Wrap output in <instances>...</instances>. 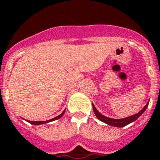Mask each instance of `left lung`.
<instances>
[{"mask_svg": "<svg viewBox=\"0 0 160 160\" xmlns=\"http://www.w3.org/2000/svg\"><path fill=\"white\" fill-rule=\"evenodd\" d=\"M148 105H149V102H148L145 107L142 108V110H141L139 112H137V113L135 114V115L127 117V118H122V119H113V118H108V117L103 116V115H102V114L98 111V110L96 109L95 106H94L93 104V112H94V114H95L96 118H98V120H100L101 122L106 123V124H108V125L110 126H112V127H122L128 125V124H130V123L133 122H135V121L139 118V117L141 116V114L143 113L145 111V109L147 108Z\"/></svg>", "mask_w": 160, "mask_h": 160, "instance_id": "obj_1", "label": "left lung"}]
</instances>
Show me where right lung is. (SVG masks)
Returning <instances> with one entry per match:
<instances>
[{
	"mask_svg": "<svg viewBox=\"0 0 160 160\" xmlns=\"http://www.w3.org/2000/svg\"><path fill=\"white\" fill-rule=\"evenodd\" d=\"M65 113V110L62 112V113L60 114L59 116L56 117V118H52V119H50V120H48V121H38V122H31V121H28V122L31 123V124H33V125H41V124H45V123H48V122H52V121H55V120H58L60 118H62Z\"/></svg>",
	"mask_w": 160,
	"mask_h": 160,
	"instance_id": "right-lung-1",
	"label": "right lung"
}]
</instances>
